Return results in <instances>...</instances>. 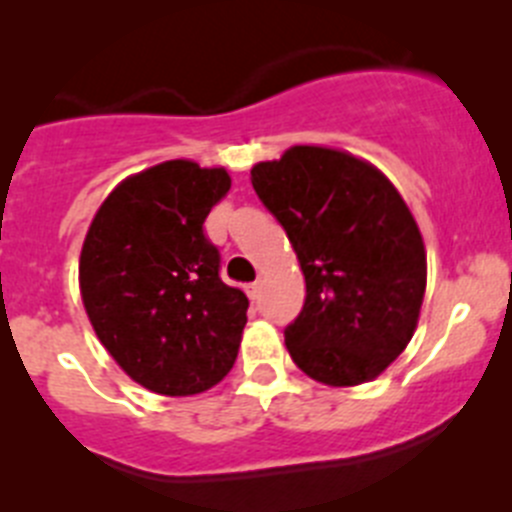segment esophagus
Instances as JSON below:
<instances>
[{"label": "esophagus", "mask_w": 512, "mask_h": 512, "mask_svg": "<svg viewBox=\"0 0 512 512\" xmlns=\"http://www.w3.org/2000/svg\"><path fill=\"white\" fill-rule=\"evenodd\" d=\"M259 292H261V284L259 282L246 284V295L251 297V300H259Z\"/></svg>", "instance_id": "34e87169"}]
</instances>
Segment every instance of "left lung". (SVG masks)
<instances>
[{
	"mask_svg": "<svg viewBox=\"0 0 512 512\" xmlns=\"http://www.w3.org/2000/svg\"><path fill=\"white\" fill-rule=\"evenodd\" d=\"M305 274L300 315L284 328L307 377L354 387L405 351L425 295L420 230L390 179L351 153L289 148L251 169Z\"/></svg>",
	"mask_w": 512,
	"mask_h": 512,
	"instance_id": "8db88e82",
	"label": "left lung"
}]
</instances>
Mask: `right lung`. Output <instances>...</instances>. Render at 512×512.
Returning a JSON list of instances; mask_svg holds the SVG:
<instances>
[{
	"mask_svg": "<svg viewBox=\"0 0 512 512\" xmlns=\"http://www.w3.org/2000/svg\"><path fill=\"white\" fill-rule=\"evenodd\" d=\"M225 169L166 161L102 202L79 259L81 300L112 359L146 390L187 397L233 369L248 297L220 279L205 235Z\"/></svg>",
	"mask_w": 512,
	"mask_h": 512,
	"instance_id": "right-lung-1",
	"label": "right lung"
}]
</instances>
